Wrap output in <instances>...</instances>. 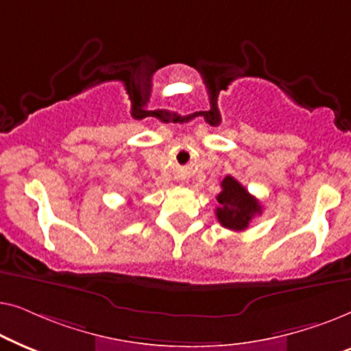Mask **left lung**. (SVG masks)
Here are the masks:
<instances>
[{
  "label": "left lung",
  "mask_w": 351,
  "mask_h": 351,
  "mask_svg": "<svg viewBox=\"0 0 351 351\" xmlns=\"http://www.w3.org/2000/svg\"><path fill=\"white\" fill-rule=\"evenodd\" d=\"M222 191L217 195L219 208L215 215L220 225L233 232H243L251 220L262 213V206L244 186L232 176L222 180Z\"/></svg>",
  "instance_id": "left-lung-1"
}]
</instances>
